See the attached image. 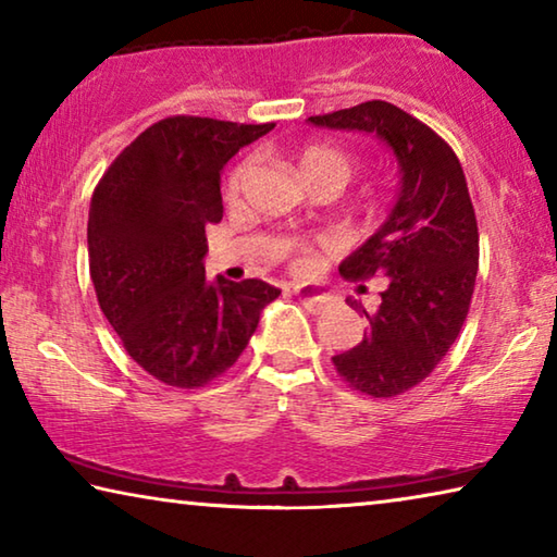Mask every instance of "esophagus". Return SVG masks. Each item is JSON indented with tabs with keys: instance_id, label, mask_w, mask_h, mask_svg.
<instances>
[{
	"instance_id": "esophagus-1",
	"label": "esophagus",
	"mask_w": 557,
	"mask_h": 557,
	"mask_svg": "<svg viewBox=\"0 0 557 557\" xmlns=\"http://www.w3.org/2000/svg\"><path fill=\"white\" fill-rule=\"evenodd\" d=\"M292 292H295V297H297L299 301H305V305H307L309 309H312V312H319V309H322V307L326 305V301L332 299V297L326 295L324 289L312 287V285H297Z\"/></svg>"
}]
</instances>
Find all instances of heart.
<instances>
[{
    "label": "heart",
    "instance_id": "b5f03b06",
    "mask_svg": "<svg viewBox=\"0 0 557 557\" xmlns=\"http://www.w3.org/2000/svg\"><path fill=\"white\" fill-rule=\"evenodd\" d=\"M297 169L301 178L307 182V186L334 182L344 188L354 174V157L336 145H309L297 154ZM248 174H250V159H240L238 164H233L223 184L225 199L233 201L235 196L240 194ZM289 252H292V268L297 272H309L314 268L317 262L314 243L297 240L289 245Z\"/></svg>",
    "mask_w": 557,
    "mask_h": 557
}]
</instances>
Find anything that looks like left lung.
Masks as SVG:
<instances>
[{"mask_svg": "<svg viewBox=\"0 0 557 557\" xmlns=\"http://www.w3.org/2000/svg\"><path fill=\"white\" fill-rule=\"evenodd\" d=\"M312 125L379 135L400 166L388 221L342 262L351 282L383 275L379 309L346 299L369 319L363 342L332 358L354 391L393 398L437 369L469 314L479 270V228L461 164L425 122L385 100L309 117Z\"/></svg>", "mask_w": 557, "mask_h": 557, "instance_id": "left-lung-1", "label": "left lung"}]
</instances>
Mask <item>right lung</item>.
<instances>
[{
    "label": "right lung",
    "instance_id": "right-lung-1",
    "mask_svg": "<svg viewBox=\"0 0 557 557\" xmlns=\"http://www.w3.org/2000/svg\"><path fill=\"white\" fill-rule=\"evenodd\" d=\"M275 122L174 115L112 159L88 215L98 305L139 369L172 388H203L233 369L262 307V280L206 282V225L223 219L221 169Z\"/></svg>",
    "mask_w": 557,
    "mask_h": 557
}]
</instances>
